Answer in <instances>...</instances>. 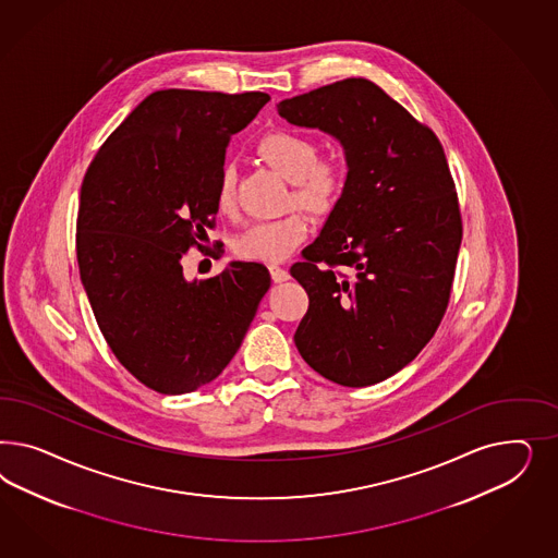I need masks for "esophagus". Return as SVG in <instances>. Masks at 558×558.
Masks as SVG:
<instances>
[{
    "instance_id": "obj_1",
    "label": "esophagus",
    "mask_w": 558,
    "mask_h": 558,
    "mask_svg": "<svg viewBox=\"0 0 558 558\" xmlns=\"http://www.w3.org/2000/svg\"><path fill=\"white\" fill-rule=\"evenodd\" d=\"M271 280L278 284V282H287L288 278H290V274H288L284 268H280V266H270Z\"/></svg>"
}]
</instances>
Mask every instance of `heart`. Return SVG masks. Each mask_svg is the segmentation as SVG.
Listing matches in <instances>:
<instances>
[{
	"instance_id": "obj_1",
	"label": "heart",
	"mask_w": 558,
	"mask_h": 558,
	"mask_svg": "<svg viewBox=\"0 0 558 558\" xmlns=\"http://www.w3.org/2000/svg\"><path fill=\"white\" fill-rule=\"evenodd\" d=\"M257 155L292 184V198L313 215H329L343 194L345 175L329 161H319L317 145L303 135L276 131L262 136L255 147ZM215 203L220 213L235 206V171L231 166L220 169ZM308 235V222L301 213L282 219L259 220L236 236L235 252L243 259L280 262Z\"/></svg>"
}]
</instances>
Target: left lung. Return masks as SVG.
I'll use <instances>...</instances> for the list:
<instances>
[{"label":"left lung","mask_w":558,"mask_h":558,"mask_svg":"<svg viewBox=\"0 0 558 558\" xmlns=\"http://www.w3.org/2000/svg\"><path fill=\"white\" fill-rule=\"evenodd\" d=\"M278 114L338 138L348 163L338 206L290 268L308 294L294 343L327 380L376 385L415 360L450 301L462 219L446 155L364 77L282 100Z\"/></svg>","instance_id":"left-lung-1"}]
</instances>
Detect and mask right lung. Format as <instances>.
I'll list each match as a JSON object with an SVG mask.
<instances>
[{
	"instance_id": "add662e5",
	"label": "right lung",
	"mask_w": 558,
	"mask_h": 558,
	"mask_svg": "<svg viewBox=\"0 0 558 558\" xmlns=\"http://www.w3.org/2000/svg\"><path fill=\"white\" fill-rule=\"evenodd\" d=\"M268 100L264 92H153L85 171L75 235L82 284L120 364L157 392L215 380L270 288V271L255 262L192 282L182 268L219 213L229 138Z\"/></svg>"
}]
</instances>
